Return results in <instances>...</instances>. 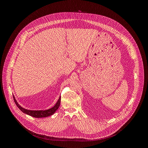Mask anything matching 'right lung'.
<instances>
[{
  "label": "right lung",
  "instance_id": "add662e5",
  "mask_svg": "<svg viewBox=\"0 0 148 148\" xmlns=\"http://www.w3.org/2000/svg\"><path fill=\"white\" fill-rule=\"evenodd\" d=\"M13 99H14V101L15 102L16 105L17 106V107H18L20 109V110L21 111L23 112V113L29 115L30 116H32L33 117L35 118H42V117H49V116L52 115L53 114L56 112V111L59 109V107L60 106V100L61 98L60 96L59 97V99H58L57 102H56V104H55V106L52 107V108L49 109L47 110H28L26 109L23 107H22L21 106H20V104H18V103L17 102L16 100L15 99V98L13 96Z\"/></svg>",
  "mask_w": 148,
  "mask_h": 148
}]
</instances>
